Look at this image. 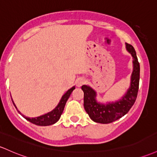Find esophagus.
Returning <instances> with one entry per match:
<instances>
[{"instance_id":"34e87169","label":"esophagus","mask_w":157,"mask_h":157,"mask_svg":"<svg viewBox=\"0 0 157 157\" xmlns=\"http://www.w3.org/2000/svg\"><path fill=\"white\" fill-rule=\"evenodd\" d=\"M85 83H86V80H84V79L80 78V79H79V80H77V87H80V86H82V85H84Z\"/></svg>"}]
</instances>
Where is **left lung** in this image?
<instances>
[{"label": "left lung", "mask_w": 157, "mask_h": 157, "mask_svg": "<svg viewBox=\"0 0 157 157\" xmlns=\"http://www.w3.org/2000/svg\"><path fill=\"white\" fill-rule=\"evenodd\" d=\"M127 50L131 53L133 58V71L131 76V84L127 94L120 101L108 104L97 103L95 100L96 93L87 86H82L84 92V108L91 119L101 124H109L126 115L136 100L139 85L140 65L138 61L135 49L131 44L126 43Z\"/></svg>", "instance_id": "left-lung-1"}]
</instances>
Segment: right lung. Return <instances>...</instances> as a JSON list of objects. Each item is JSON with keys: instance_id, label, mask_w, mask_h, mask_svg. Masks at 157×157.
Returning <instances> with one entry per match:
<instances>
[{"instance_id": "add662e5", "label": "right lung", "mask_w": 157, "mask_h": 157, "mask_svg": "<svg viewBox=\"0 0 157 157\" xmlns=\"http://www.w3.org/2000/svg\"><path fill=\"white\" fill-rule=\"evenodd\" d=\"M75 89V86L72 87L71 89H70L68 92L65 93L64 95L62 97L58 106H56L53 111L50 112V113H47V114L43 115L42 116L36 117V118H27V117H25V115H22V116H23L26 120L29 121L31 123L34 124L36 125H38V126H48V125L53 124H55L56 122H57L58 121H59L60 116H61L62 113H63V109H64L65 108V104H66L68 98L70 97L71 94V92H73V90ZM13 104H14V103H13ZM14 106H15V104ZM18 113H20V112L18 111Z\"/></svg>"}]
</instances>
